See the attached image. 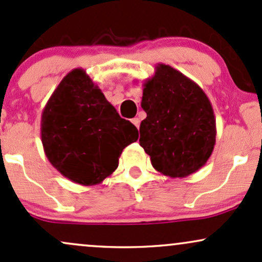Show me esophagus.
Instances as JSON below:
<instances>
[{
	"mask_svg": "<svg viewBox=\"0 0 262 262\" xmlns=\"http://www.w3.org/2000/svg\"><path fill=\"white\" fill-rule=\"evenodd\" d=\"M132 123H133V124L135 125V127L139 128V125H140V121H139V118H133V119H132Z\"/></svg>",
	"mask_w": 262,
	"mask_h": 262,
	"instance_id": "1",
	"label": "esophagus"
}]
</instances>
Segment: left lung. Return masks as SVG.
<instances>
[{
  "mask_svg": "<svg viewBox=\"0 0 262 262\" xmlns=\"http://www.w3.org/2000/svg\"><path fill=\"white\" fill-rule=\"evenodd\" d=\"M139 144L152 167L162 175L186 177L196 172L215 145V118L212 104L194 81L170 65L158 64L145 80Z\"/></svg>",
  "mask_w": 262,
  "mask_h": 262,
  "instance_id": "obj_1",
  "label": "left lung"
}]
</instances>
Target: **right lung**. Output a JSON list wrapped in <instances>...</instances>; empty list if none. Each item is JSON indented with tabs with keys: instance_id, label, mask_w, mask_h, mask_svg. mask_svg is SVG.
<instances>
[{
	"instance_id": "obj_1",
	"label": "right lung",
	"mask_w": 262,
	"mask_h": 262,
	"mask_svg": "<svg viewBox=\"0 0 262 262\" xmlns=\"http://www.w3.org/2000/svg\"><path fill=\"white\" fill-rule=\"evenodd\" d=\"M40 137L48 160L62 176L93 186L112 175L123 149L139 135L86 71L74 69L45 104Z\"/></svg>"
}]
</instances>
